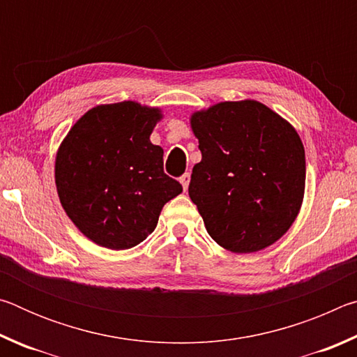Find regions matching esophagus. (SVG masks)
<instances>
[{
	"label": "esophagus",
	"mask_w": 357,
	"mask_h": 357,
	"mask_svg": "<svg viewBox=\"0 0 357 357\" xmlns=\"http://www.w3.org/2000/svg\"><path fill=\"white\" fill-rule=\"evenodd\" d=\"M181 184H183V189H184V192L189 189V184H190V174L189 173H185V174H183V176H181Z\"/></svg>",
	"instance_id": "esophagus-1"
}]
</instances>
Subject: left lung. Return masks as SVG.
<instances>
[{
  "label": "left lung",
  "mask_w": 357,
  "mask_h": 357,
  "mask_svg": "<svg viewBox=\"0 0 357 357\" xmlns=\"http://www.w3.org/2000/svg\"><path fill=\"white\" fill-rule=\"evenodd\" d=\"M190 128L202 162L192 170L189 197L209 236L233 253L277 243L305 192V153L296 129L253 99L193 112Z\"/></svg>",
  "instance_id": "left-lung-1"
}]
</instances>
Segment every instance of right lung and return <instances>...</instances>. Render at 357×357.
<instances>
[{"instance_id":"right-lung-1","label":"right lung","mask_w":357,"mask_h":357,"mask_svg":"<svg viewBox=\"0 0 357 357\" xmlns=\"http://www.w3.org/2000/svg\"><path fill=\"white\" fill-rule=\"evenodd\" d=\"M162 108L135 100L100 104L72 126L55 159L56 192L69 219L94 244L126 250L154 231L183 187L164 173L149 140Z\"/></svg>"}]
</instances>
